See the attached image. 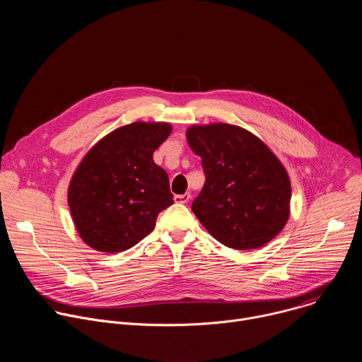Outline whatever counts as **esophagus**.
I'll return each mask as SVG.
<instances>
[{
  "mask_svg": "<svg viewBox=\"0 0 362 362\" xmlns=\"http://www.w3.org/2000/svg\"><path fill=\"white\" fill-rule=\"evenodd\" d=\"M189 200H190V193L176 194V196H175V202H176V203H187Z\"/></svg>",
  "mask_w": 362,
  "mask_h": 362,
  "instance_id": "1",
  "label": "esophagus"
}]
</instances>
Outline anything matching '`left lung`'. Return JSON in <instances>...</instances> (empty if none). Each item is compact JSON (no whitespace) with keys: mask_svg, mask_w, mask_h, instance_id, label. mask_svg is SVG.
I'll return each mask as SVG.
<instances>
[{"mask_svg":"<svg viewBox=\"0 0 362 362\" xmlns=\"http://www.w3.org/2000/svg\"><path fill=\"white\" fill-rule=\"evenodd\" d=\"M186 139L206 175L192 203L204 229L233 249L271 242L291 215V179L276 154L249 130L228 123L193 124Z\"/></svg>","mask_w":362,"mask_h":362,"instance_id":"8db88e82","label":"left lung"}]
</instances>
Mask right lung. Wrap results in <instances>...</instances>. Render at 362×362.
I'll return each mask as SVG.
<instances>
[{"mask_svg": "<svg viewBox=\"0 0 362 362\" xmlns=\"http://www.w3.org/2000/svg\"><path fill=\"white\" fill-rule=\"evenodd\" d=\"M172 133L163 122H134L100 139L69 185V206L78 236L90 247L130 249L156 226L173 203L168 173L153 153Z\"/></svg>", "mask_w": 362, "mask_h": 362, "instance_id": "add662e5", "label": "right lung"}]
</instances>
